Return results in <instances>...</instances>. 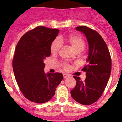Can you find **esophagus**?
I'll return each instance as SVG.
<instances>
[{"label": "esophagus", "mask_w": 122, "mask_h": 122, "mask_svg": "<svg viewBox=\"0 0 122 122\" xmlns=\"http://www.w3.org/2000/svg\"><path fill=\"white\" fill-rule=\"evenodd\" d=\"M63 77H64V78H67V77H68L69 76H70L68 74H63Z\"/></svg>", "instance_id": "1"}]
</instances>
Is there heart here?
<instances>
[{"label": "heart", "instance_id": "b5f03b06", "mask_svg": "<svg viewBox=\"0 0 122 122\" xmlns=\"http://www.w3.org/2000/svg\"><path fill=\"white\" fill-rule=\"evenodd\" d=\"M68 43L72 48L74 49V50L79 53L80 52L84 50L86 46V43L81 36L79 35H70L66 38ZM62 46V40L57 38L54 40L52 42L51 45V52L53 54H56L60 51V49ZM63 69L65 71H68L70 69V65L67 63H62Z\"/></svg>", "mask_w": 122, "mask_h": 122}]
</instances>
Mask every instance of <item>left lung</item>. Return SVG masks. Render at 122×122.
I'll return each instance as SVG.
<instances>
[{"label":"left lung","instance_id":"1","mask_svg":"<svg viewBox=\"0 0 122 122\" xmlns=\"http://www.w3.org/2000/svg\"><path fill=\"white\" fill-rule=\"evenodd\" d=\"M84 33L89 43L87 63L82 70L86 73V79L73 76L76 81L71 90L72 98L83 105H90L97 101L107 86L111 71V58L107 46L97 31L86 26L76 27Z\"/></svg>","mask_w":122,"mask_h":122}]
</instances>
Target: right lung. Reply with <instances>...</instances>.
Here are the masks:
<instances>
[{"label": "right lung", "instance_id": "obj_1", "mask_svg": "<svg viewBox=\"0 0 122 122\" xmlns=\"http://www.w3.org/2000/svg\"><path fill=\"white\" fill-rule=\"evenodd\" d=\"M59 29L39 26L25 33L15 49L13 68L15 79L25 97L35 103L50 100L63 79L60 73L45 74L43 60L51 55V45Z\"/></svg>", "mask_w": 122, "mask_h": 122}]
</instances>
